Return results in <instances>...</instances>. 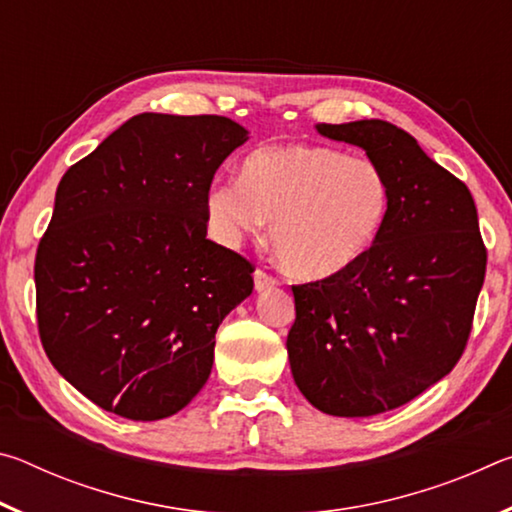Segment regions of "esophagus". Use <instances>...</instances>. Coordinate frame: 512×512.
Masks as SVG:
<instances>
[{
  "mask_svg": "<svg viewBox=\"0 0 512 512\" xmlns=\"http://www.w3.org/2000/svg\"><path fill=\"white\" fill-rule=\"evenodd\" d=\"M255 289L257 291H264V289H273V287H277V284H280V280H277L275 275H271V273H266L264 268H257L255 271Z\"/></svg>",
  "mask_w": 512,
  "mask_h": 512,
  "instance_id": "obj_1",
  "label": "esophagus"
}]
</instances>
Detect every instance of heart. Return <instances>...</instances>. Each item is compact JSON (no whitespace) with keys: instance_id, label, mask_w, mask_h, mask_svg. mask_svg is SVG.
Here are the masks:
<instances>
[{"instance_id":"obj_1","label":"heart","mask_w":512,"mask_h":512,"mask_svg":"<svg viewBox=\"0 0 512 512\" xmlns=\"http://www.w3.org/2000/svg\"><path fill=\"white\" fill-rule=\"evenodd\" d=\"M391 201V180L375 160L334 146L275 144L248 153L239 180L216 183L205 212L223 244H239L271 219L280 264L302 280H323L375 244Z\"/></svg>"}]
</instances>
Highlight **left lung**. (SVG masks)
<instances>
[{"label":"left lung","mask_w":512,"mask_h":512,"mask_svg":"<svg viewBox=\"0 0 512 512\" xmlns=\"http://www.w3.org/2000/svg\"><path fill=\"white\" fill-rule=\"evenodd\" d=\"M357 144L391 180L384 228L350 268L293 284L287 350L318 411L368 418L397 409L463 357L488 250L470 189L388 121L318 124Z\"/></svg>","instance_id":"obj_1"}]
</instances>
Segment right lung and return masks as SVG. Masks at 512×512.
<instances>
[{
	"mask_svg": "<svg viewBox=\"0 0 512 512\" xmlns=\"http://www.w3.org/2000/svg\"><path fill=\"white\" fill-rule=\"evenodd\" d=\"M244 142L228 117L142 112L60 180L33 266L38 334L101 409L169 418L210 377L216 329L255 284L205 239L214 173Z\"/></svg>",
	"mask_w": 512,
	"mask_h": 512,
	"instance_id": "add662e5",
	"label": "right lung"
}]
</instances>
